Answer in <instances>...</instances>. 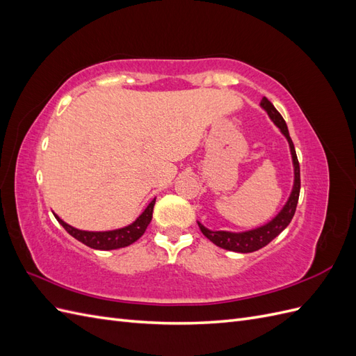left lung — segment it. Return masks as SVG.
<instances>
[{
    "instance_id": "8db88e82",
    "label": "left lung",
    "mask_w": 356,
    "mask_h": 356,
    "mask_svg": "<svg viewBox=\"0 0 356 356\" xmlns=\"http://www.w3.org/2000/svg\"><path fill=\"white\" fill-rule=\"evenodd\" d=\"M260 106L268 114L270 120L279 127V131H281V134L286 138V141L289 144V152H291V157H293V166H294V184L286 203L284 204V208L277 212L275 218H272L270 221L260 225V227L257 229L246 230V232L209 230L204 227L202 222L197 221L202 233L207 236L212 243L222 248V250L233 251V252H242V254L254 252V251L261 250V248L266 246L267 243H270L276 236L281 234L288 227V224L291 222V220H293L297 203H298V196H300V165L297 160L293 139H291L288 132L286 123L282 118V115L279 114V111L275 108L273 104L268 101L266 96L261 99Z\"/></svg>"
}]
</instances>
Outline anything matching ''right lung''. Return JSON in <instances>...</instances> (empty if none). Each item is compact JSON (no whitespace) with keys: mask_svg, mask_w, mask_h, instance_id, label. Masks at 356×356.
Here are the masks:
<instances>
[{"mask_svg":"<svg viewBox=\"0 0 356 356\" xmlns=\"http://www.w3.org/2000/svg\"><path fill=\"white\" fill-rule=\"evenodd\" d=\"M156 199L148 203V207L144 209V212L132 222L122 229L115 230H106V232H88L75 229L72 225L67 224L63 220H60L55 213V218L59 221V224L65 229L72 238L80 241L81 243L88 245L93 250L101 251H110V250H118V248H124L136 242L141 236L145 233L149 221L153 218V208H154Z\"/></svg>","mask_w":356,"mask_h":356,"instance_id":"obj_1","label":"right lung"}]
</instances>
